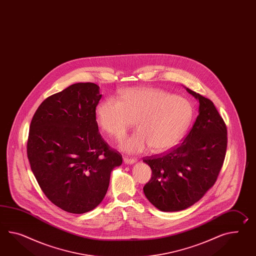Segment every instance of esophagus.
Masks as SVG:
<instances>
[{
  "label": "esophagus",
  "instance_id": "1",
  "mask_svg": "<svg viewBox=\"0 0 256 256\" xmlns=\"http://www.w3.org/2000/svg\"><path fill=\"white\" fill-rule=\"evenodd\" d=\"M124 162H125L126 164H134V162H137V158L124 157Z\"/></svg>",
  "mask_w": 256,
  "mask_h": 256
}]
</instances>
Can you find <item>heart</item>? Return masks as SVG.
<instances>
[{
  "mask_svg": "<svg viewBox=\"0 0 256 256\" xmlns=\"http://www.w3.org/2000/svg\"><path fill=\"white\" fill-rule=\"evenodd\" d=\"M192 116L187 100L156 88H131L119 100L108 98L97 108L100 128L116 138L124 137L136 121L138 130L121 142L123 150L137 152L150 147L156 152L178 144Z\"/></svg>",
  "mask_w": 256,
  "mask_h": 256,
  "instance_id": "1",
  "label": "heart"
}]
</instances>
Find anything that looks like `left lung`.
Wrapping results in <instances>:
<instances>
[{"label": "left lung", "instance_id": "1", "mask_svg": "<svg viewBox=\"0 0 256 256\" xmlns=\"http://www.w3.org/2000/svg\"><path fill=\"white\" fill-rule=\"evenodd\" d=\"M187 90L200 102L192 130L168 152L144 158L152 173L144 194L164 212L181 211L197 202L216 183L226 152V126L214 102Z\"/></svg>", "mask_w": 256, "mask_h": 256}]
</instances>
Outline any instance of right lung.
Returning a JSON list of instances; mask_svg holds the SVG:
<instances>
[{"label":"right lung","mask_w":256,"mask_h":256,"mask_svg":"<svg viewBox=\"0 0 256 256\" xmlns=\"http://www.w3.org/2000/svg\"><path fill=\"white\" fill-rule=\"evenodd\" d=\"M99 87L76 83L46 98L32 118L26 154L45 196L66 212L92 211L104 198L122 156L100 136Z\"/></svg>","instance_id":"right-lung-1"}]
</instances>
